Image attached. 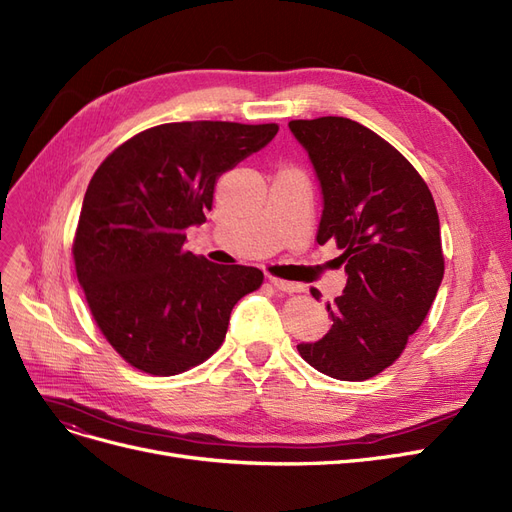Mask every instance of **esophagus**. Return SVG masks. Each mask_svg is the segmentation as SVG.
<instances>
[{
    "instance_id": "obj_1",
    "label": "esophagus",
    "mask_w": 512,
    "mask_h": 512,
    "mask_svg": "<svg viewBox=\"0 0 512 512\" xmlns=\"http://www.w3.org/2000/svg\"><path fill=\"white\" fill-rule=\"evenodd\" d=\"M270 282H272V287H274L276 291H282V293H297V291H301L299 282H289V280L274 278V276H270Z\"/></svg>"
}]
</instances>
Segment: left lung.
Segmentation results:
<instances>
[{"mask_svg": "<svg viewBox=\"0 0 512 512\" xmlns=\"http://www.w3.org/2000/svg\"><path fill=\"white\" fill-rule=\"evenodd\" d=\"M289 128L323 194L316 240L337 242L348 274L327 304L329 333L297 350L320 373L363 382L401 356L437 297L445 272L437 206L418 170L367 126L327 116Z\"/></svg>", "mask_w": 512, "mask_h": 512, "instance_id": "1", "label": "left lung"}]
</instances>
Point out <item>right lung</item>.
Instances as JSON below:
<instances>
[{
	"label": "right lung",
	"mask_w": 512,
	"mask_h": 512,
	"mask_svg": "<svg viewBox=\"0 0 512 512\" xmlns=\"http://www.w3.org/2000/svg\"><path fill=\"white\" fill-rule=\"evenodd\" d=\"M278 132L276 124L173 122L139 132L92 175L73 261L88 308L126 363L177 375L225 339L238 299L263 272L185 251L206 221L217 179Z\"/></svg>",
	"instance_id": "1"
}]
</instances>
